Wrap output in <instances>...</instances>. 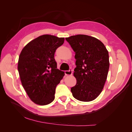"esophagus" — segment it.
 Listing matches in <instances>:
<instances>
[{
	"instance_id": "1",
	"label": "esophagus",
	"mask_w": 132,
	"mask_h": 132,
	"mask_svg": "<svg viewBox=\"0 0 132 132\" xmlns=\"http://www.w3.org/2000/svg\"><path fill=\"white\" fill-rule=\"evenodd\" d=\"M73 74V71L71 69H70L69 70H66L65 71V74L66 75H71Z\"/></svg>"
}]
</instances>
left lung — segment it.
Wrapping results in <instances>:
<instances>
[{
  "instance_id": "8db88e82",
  "label": "left lung",
  "mask_w": 132,
  "mask_h": 132,
  "mask_svg": "<svg viewBox=\"0 0 132 132\" xmlns=\"http://www.w3.org/2000/svg\"><path fill=\"white\" fill-rule=\"evenodd\" d=\"M65 39L75 53L77 84L71 88L72 95L79 101H93L101 94L107 79L109 52L102 42L87 35L71 36Z\"/></svg>"
}]
</instances>
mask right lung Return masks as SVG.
Here are the masks:
<instances>
[{
  "label": "right lung",
  "mask_w": 132,
  "mask_h": 132,
  "mask_svg": "<svg viewBox=\"0 0 132 132\" xmlns=\"http://www.w3.org/2000/svg\"><path fill=\"white\" fill-rule=\"evenodd\" d=\"M64 38L44 35L25 46L19 55L18 69L22 85L32 101L39 105L54 100L55 87L64 76L57 69L54 53Z\"/></svg>",
  "instance_id": "right-lung-1"
}]
</instances>
